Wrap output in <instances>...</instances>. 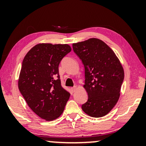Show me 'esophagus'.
Masks as SVG:
<instances>
[{"label": "esophagus", "instance_id": "esophagus-1", "mask_svg": "<svg viewBox=\"0 0 146 146\" xmlns=\"http://www.w3.org/2000/svg\"><path fill=\"white\" fill-rule=\"evenodd\" d=\"M76 88H77L76 86H74V87L72 88H71V91H72V93L76 91Z\"/></svg>", "mask_w": 146, "mask_h": 146}]
</instances>
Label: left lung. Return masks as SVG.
Here are the masks:
<instances>
[{"label": "left lung", "mask_w": 146, "mask_h": 146, "mask_svg": "<svg viewBox=\"0 0 146 146\" xmlns=\"http://www.w3.org/2000/svg\"><path fill=\"white\" fill-rule=\"evenodd\" d=\"M73 50L84 67L88 100L82 109L90 116H104L116 104L124 78L122 66L102 40L90 38L72 44Z\"/></svg>", "instance_id": "obj_1"}]
</instances>
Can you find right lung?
<instances>
[{
  "instance_id": "add662e5",
  "label": "right lung",
  "mask_w": 146,
  "mask_h": 146,
  "mask_svg": "<svg viewBox=\"0 0 146 146\" xmlns=\"http://www.w3.org/2000/svg\"><path fill=\"white\" fill-rule=\"evenodd\" d=\"M70 51L68 44L42 43L24 58L19 89L32 110L47 121L62 113L70 96L62 87L58 72L60 61Z\"/></svg>"
}]
</instances>
